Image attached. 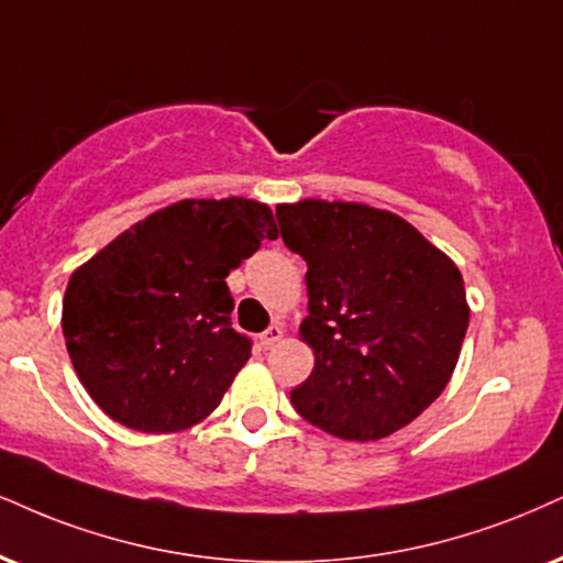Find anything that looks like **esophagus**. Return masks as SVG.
<instances>
[{
	"mask_svg": "<svg viewBox=\"0 0 563 563\" xmlns=\"http://www.w3.org/2000/svg\"><path fill=\"white\" fill-rule=\"evenodd\" d=\"M282 336H284L282 323H274V325H268L266 331H263V334L258 336V342H261L263 350H271V346H274L276 342H282Z\"/></svg>",
	"mask_w": 563,
	"mask_h": 563,
	"instance_id": "obj_1",
	"label": "esophagus"
}]
</instances>
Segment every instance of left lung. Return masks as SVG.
<instances>
[{"label":"left lung","instance_id":"1","mask_svg":"<svg viewBox=\"0 0 563 563\" xmlns=\"http://www.w3.org/2000/svg\"><path fill=\"white\" fill-rule=\"evenodd\" d=\"M282 240L308 263L313 346L289 391L310 426L378 441L433 405L454 373L470 305L456 263L397 213L342 200L276 206Z\"/></svg>","mask_w":563,"mask_h":563}]
</instances>
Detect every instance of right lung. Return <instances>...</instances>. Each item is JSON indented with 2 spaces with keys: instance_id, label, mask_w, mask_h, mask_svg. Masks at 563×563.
<instances>
[{
  "instance_id": "1",
  "label": "right lung",
  "mask_w": 563,
  "mask_h": 563,
  "mask_svg": "<svg viewBox=\"0 0 563 563\" xmlns=\"http://www.w3.org/2000/svg\"><path fill=\"white\" fill-rule=\"evenodd\" d=\"M276 234L258 200L187 198L82 263L62 300V334L90 399L143 433L206 420L250 357L227 276Z\"/></svg>"
}]
</instances>
